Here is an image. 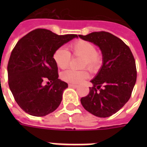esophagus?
I'll use <instances>...</instances> for the list:
<instances>
[{
	"instance_id": "34e87169",
	"label": "esophagus",
	"mask_w": 147,
	"mask_h": 147,
	"mask_svg": "<svg viewBox=\"0 0 147 147\" xmlns=\"http://www.w3.org/2000/svg\"><path fill=\"white\" fill-rule=\"evenodd\" d=\"M69 87H70V88H78V85H73V84H69Z\"/></svg>"
}]
</instances>
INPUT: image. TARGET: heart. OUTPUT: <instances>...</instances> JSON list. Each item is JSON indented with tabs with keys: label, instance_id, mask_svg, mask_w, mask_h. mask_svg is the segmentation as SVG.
<instances>
[{
	"label": "heart",
	"instance_id": "1",
	"mask_svg": "<svg viewBox=\"0 0 147 147\" xmlns=\"http://www.w3.org/2000/svg\"><path fill=\"white\" fill-rule=\"evenodd\" d=\"M71 54L75 56L82 57L81 67H87L90 71H96L100 68L103 62L102 53L95 49V46L92 42L85 40H77L69 45ZM53 59L59 68L66 69L71 60V54L64 48H59L53 53ZM88 77V72L86 69L76 71L69 69L63 71L61 75L62 80L67 82L78 84Z\"/></svg>",
	"mask_w": 147,
	"mask_h": 147
}]
</instances>
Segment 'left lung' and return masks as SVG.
Segmentation results:
<instances>
[{
    "label": "left lung",
    "mask_w": 147,
    "mask_h": 147,
    "mask_svg": "<svg viewBox=\"0 0 147 147\" xmlns=\"http://www.w3.org/2000/svg\"><path fill=\"white\" fill-rule=\"evenodd\" d=\"M82 40L100 47L103 65L91 81L87 96L81 98L86 111L99 117L117 112L130 99L137 81L136 62L132 52L120 38L105 31L79 35Z\"/></svg>",
    "instance_id": "obj_1"
}]
</instances>
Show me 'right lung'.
Listing matches in <instances>:
<instances>
[{
	"mask_svg": "<svg viewBox=\"0 0 147 147\" xmlns=\"http://www.w3.org/2000/svg\"><path fill=\"white\" fill-rule=\"evenodd\" d=\"M76 34L57 35L36 29L20 39L7 64L8 85L21 109L36 117L46 116L59 106L68 84L59 80L53 53Z\"/></svg>",
	"mask_w": 147,
	"mask_h": 147,
	"instance_id": "1",
	"label": "right lung"
}]
</instances>
